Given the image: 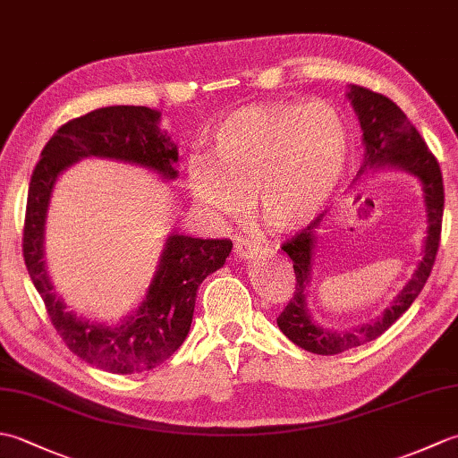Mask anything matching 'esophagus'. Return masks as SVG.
<instances>
[{"label":"esophagus","mask_w":458,"mask_h":458,"mask_svg":"<svg viewBox=\"0 0 458 458\" xmlns=\"http://www.w3.org/2000/svg\"><path fill=\"white\" fill-rule=\"evenodd\" d=\"M234 254L240 259H254L259 254V248L256 244H251L250 240H236Z\"/></svg>","instance_id":"obj_1"}]
</instances>
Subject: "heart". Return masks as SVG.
Returning <instances> with one entry per match:
<instances>
[{"instance_id":"heart-1","label":"heart","mask_w":458,"mask_h":458,"mask_svg":"<svg viewBox=\"0 0 458 458\" xmlns=\"http://www.w3.org/2000/svg\"><path fill=\"white\" fill-rule=\"evenodd\" d=\"M348 125L323 102H269L224 118L207 157L187 163L194 202L214 222L240 220L254 202L274 232H295L335 199L350 163Z\"/></svg>"}]
</instances>
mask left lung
Instances as JSON below:
<instances>
[{
	"mask_svg": "<svg viewBox=\"0 0 458 458\" xmlns=\"http://www.w3.org/2000/svg\"><path fill=\"white\" fill-rule=\"evenodd\" d=\"M348 100L360 120L364 140V161L360 167L356 181L369 169H402L420 179L423 187V200L427 210V238L423 246V259L417 266L415 274L407 281V285L394 299V303L384 310L372 323L360 325L350 330H328L320 327L310 317L307 307V293L310 284V267H313V254L317 246L315 232L320 226L317 218L301 230L281 250L293 259L295 269V293L291 297L284 313L277 317V327L281 328L291 343H295L307 352L333 356L344 350L366 344L377 338L400 318L407 309L411 307L417 295L421 293L425 281L435 264L437 250L441 242V222L445 208V189L443 174L435 155L427 148L420 131L407 120V115L400 110V106L392 102L387 96L364 89V86H350Z\"/></svg>",
	"mask_w": 458,
	"mask_h": 458,
	"instance_id": "obj_1",
	"label": "left lung"
}]
</instances>
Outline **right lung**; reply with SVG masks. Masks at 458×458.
<instances>
[{
    "label": "right lung",
    "mask_w": 458,
    "mask_h": 458,
    "mask_svg": "<svg viewBox=\"0 0 458 458\" xmlns=\"http://www.w3.org/2000/svg\"><path fill=\"white\" fill-rule=\"evenodd\" d=\"M161 112L145 106H108L66 122L56 130L35 165L27 194L23 258L63 343L84 362L112 374H140L157 368L187 338L200 284L224 266L230 240L173 234L165 242L157 271L141 305L118 325L94 323L66 310L55 295L45 266V220L55 182L66 167L86 157L140 165L177 179V145L159 130Z\"/></svg>",
    "instance_id": "right-lung-1"
}]
</instances>
